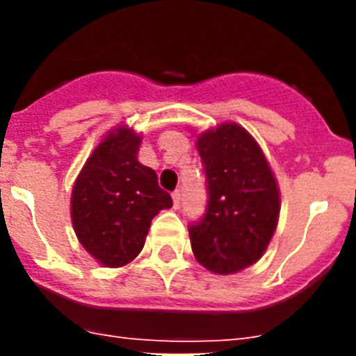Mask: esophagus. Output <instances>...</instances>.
<instances>
[{"label":"esophagus","mask_w":356,"mask_h":356,"mask_svg":"<svg viewBox=\"0 0 356 356\" xmlns=\"http://www.w3.org/2000/svg\"><path fill=\"white\" fill-rule=\"evenodd\" d=\"M172 207H175V209H180V191H175V193H172Z\"/></svg>","instance_id":"obj_1"}]
</instances>
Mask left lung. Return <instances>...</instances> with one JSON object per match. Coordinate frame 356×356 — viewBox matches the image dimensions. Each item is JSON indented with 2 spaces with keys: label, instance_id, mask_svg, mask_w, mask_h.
I'll use <instances>...</instances> for the list:
<instances>
[{
  "label": "left lung",
  "instance_id": "8db88e82",
  "mask_svg": "<svg viewBox=\"0 0 356 356\" xmlns=\"http://www.w3.org/2000/svg\"><path fill=\"white\" fill-rule=\"evenodd\" d=\"M207 176V210L188 226L194 257L216 275L254 264L276 229L280 194L257 140L235 122L196 140Z\"/></svg>",
  "mask_w": 356,
  "mask_h": 356
}]
</instances>
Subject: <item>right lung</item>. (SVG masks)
<instances>
[{"label": "right lung", "mask_w": 356, "mask_h": 356, "mask_svg": "<svg viewBox=\"0 0 356 356\" xmlns=\"http://www.w3.org/2000/svg\"><path fill=\"white\" fill-rule=\"evenodd\" d=\"M140 137L119 128L85 162L71 197L72 226L81 246L106 267H121L140 253L151 219L171 209L156 172L137 160Z\"/></svg>", "instance_id": "obj_1"}]
</instances>
